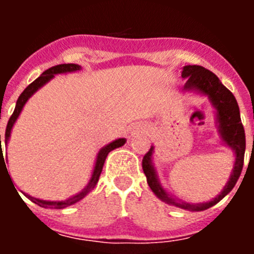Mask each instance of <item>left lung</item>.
Returning <instances> with one entry per match:
<instances>
[{
	"instance_id": "8db88e82",
	"label": "left lung",
	"mask_w": 254,
	"mask_h": 254,
	"mask_svg": "<svg viewBox=\"0 0 254 254\" xmlns=\"http://www.w3.org/2000/svg\"><path fill=\"white\" fill-rule=\"evenodd\" d=\"M182 77L187 80L183 86L185 93H194L207 96L211 105L214 107L215 122H216L220 141L223 142V145L232 150L235 158L229 181L224 186L223 190L211 201L202 203H190L173 196L161 186L158 172L155 168L154 158H152L155 152V147L152 145L149 152L143 156L142 169L146 176L147 185L159 199L168 205L193 212V211L207 210L216 205L237 185L238 179L241 177L242 169H243L244 152H246V133H244L243 125L241 121V112H239V107H238L234 95L221 84L219 77L214 72H211L202 66L187 64L182 68Z\"/></svg>"
}]
</instances>
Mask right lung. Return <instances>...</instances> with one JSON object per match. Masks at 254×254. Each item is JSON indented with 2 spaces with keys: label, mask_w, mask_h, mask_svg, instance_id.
Here are the masks:
<instances>
[{
  "label": "right lung",
  "mask_w": 254,
  "mask_h": 254,
  "mask_svg": "<svg viewBox=\"0 0 254 254\" xmlns=\"http://www.w3.org/2000/svg\"><path fill=\"white\" fill-rule=\"evenodd\" d=\"M80 69H81V66L76 64H58V66L51 67V68H48L47 71H44V72L37 78V80H34V81L31 82V84L26 87L25 90L20 94L19 99H17L16 102V107H15V111H13L12 116H11L10 120H8L7 127H6V132H4V146H7L8 145V140H10L11 137V131H12L13 125L16 123L20 113L22 112V108H24V105L26 104V102L30 99L31 96L34 95V94L39 90L40 87H43L47 82L51 81L52 78L55 77L56 75H64V73L76 72V71H80ZM125 143H126V138H117V140L112 141V142H109L108 145L103 146L102 149L99 150V152H98V155H96L93 174H91V178L90 181H89V183L85 186L84 190H81L78 193L73 194V196L68 197L67 199H64V201H47V199H40V198H35V197H31L30 194H26V193L24 194L30 199L31 202L37 203L38 206L44 208H64L67 207V206H71L73 205V203L78 202V201H81L85 196H87V194L90 193L91 190L95 188L96 183H98V181H99L100 173H102L103 170V165H104V161L105 159H107L108 154H109L112 150L117 149V147L123 146ZM1 161H3L4 163L3 154H2V149H1V134H0V163ZM4 167H6V164H4ZM6 170H7V168H6Z\"/></svg>",
  "instance_id": "1"
}]
</instances>
